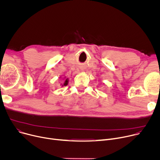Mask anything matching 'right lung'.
Segmentation results:
<instances>
[{"label":"right lung","mask_w":160,"mask_h":160,"mask_svg":"<svg viewBox=\"0 0 160 160\" xmlns=\"http://www.w3.org/2000/svg\"><path fill=\"white\" fill-rule=\"evenodd\" d=\"M60 78H61V77H60ZM65 78H66V77L64 78L65 80H64V81H63V83H61V85H62V87H63V86H66L67 84H68L69 78H66V79H65Z\"/></svg>","instance_id":"right-lung-1"}]
</instances>
